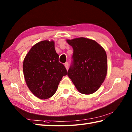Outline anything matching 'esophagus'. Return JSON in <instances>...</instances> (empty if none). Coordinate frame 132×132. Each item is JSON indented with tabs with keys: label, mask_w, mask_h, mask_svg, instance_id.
<instances>
[{
	"label": "esophagus",
	"mask_w": 132,
	"mask_h": 132,
	"mask_svg": "<svg viewBox=\"0 0 132 132\" xmlns=\"http://www.w3.org/2000/svg\"><path fill=\"white\" fill-rule=\"evenodd\" d=\"M64 65H65V68L67 69V70H68L69 68V64L68 62H66L65 64H64Z\"/></svg>",
	"instance_id": "obj_1"
}]
</instances>
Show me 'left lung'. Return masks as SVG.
Returning a JSON list of instances; mask_svg holds the SVG:
<instances>
[{
  "mask_svg": "<svg viewBox=\"0 0 132 132\" xmlns=\"http://www.w3.org/2000/svg\"><path fill=\"white\" fill-rule=\"evenodd\" d=\"M67 42L73 50L72 64L67 73L68 77L80 93H95L107 75L106 51L95 40L86 38L67 39Z\"/></svg>",
  "mask_w": 132,
  "mask_h": 132,
  "instance_id": "1",
  "label": "left lung"
}]
</instances>
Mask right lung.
I'll list each match as a JSON object with an SVG mask.
<instances>
[{
	"label": "right lung",
	"instance_id": "obj_1",
	"mask_svg": "<svg viewBox=\"0 0 132 132\" xmlns=\"http://www.w3.org/2000/svg\"><path fill=\"white\" fill-rule=\"evenodd\" d=\"M23 72L28 88L37 98L46 99L56 93L67 69L59 61L53 40H42L34 45L23 62Z\"/></svg>",
	"mask_w": 132,
	"mask_h": 132
}]
</instances>
